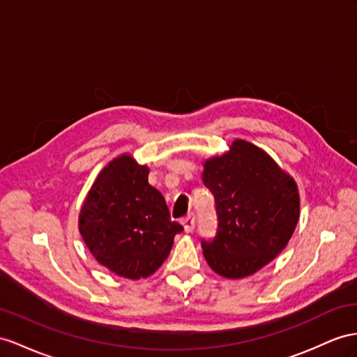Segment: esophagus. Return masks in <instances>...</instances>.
<instances>
[{
	"label": "esophagus",
	"mask_w": 357,
	"mask_h": 357,
	"mask_svg": "<svg viewBox=\"0 0 357 357\" xmlns=\"http://www.w3.org/2000/svg\"><path fill=\"white\" fill-rule=\"evenodd\" d=\"M182 226H184V231H185L187 234L193 232V229H195V215H193V214L187 215V217L184 218V220H182Z\"/></svg>",
	"instance_id": "esophagus-1"
}]
</instances>
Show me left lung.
Listing matches in <instances>:
<instances>
[{
	"instance_id": "8db88e82",
	"label": "left lung",
	"mask_w": 357,
	"mask_h": 357,
	"mask_svg": "<svg viewBox=\"0 0 357 357\" xmlns=\"http://www.w3.org/2000/svg\"><path fill=\"white\" fill-rule=\"evenodd\" d=\"M202 164V181L214 195L218 217L215 238L202 241L204 257L218 276H252L276 258L294 234L298 187L266 151L241 139Z\"/></svg>"
}]
</instances>
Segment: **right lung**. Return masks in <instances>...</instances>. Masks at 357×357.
<instances>
[{"mask_svg": "<svg viewBox=\"0 0 357 357\" xmlns=\"http://www.w3.org/2000/svg\"><path fill=\"white\" fill-rule=\"evenodd\" d=\"M149 167L122 153L99 172L78 215L83 241L100 266L125 279L152 276L182 226L170 220Z\"/></svg>", "mask_w": 357, "mask_h": 357, "instance_id": "add662e5", "label": "right lung"}]
</instances>
